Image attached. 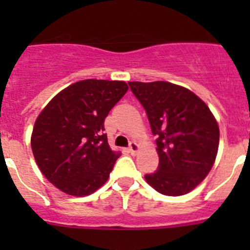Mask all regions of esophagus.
<instances>
[{
    "label": "esophagus",
    "instance_id": "esophagus-1",
    "mask_svg": "<svg viewBox=\"0 0 250 250\" xmlns=\"http://www.w3.org/2000/svg\"><path fill=\"white\" fill-rule=\"evenodd\" d=\"M139 150H140L139 144H136L135 141H131L129 145V152H131V155H136L139 152Z\"/></svg>",
    "mask_w": 250,
    "mask_h": 250
}]
</instances>
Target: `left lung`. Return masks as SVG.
<instances>
[{
    "label": "left lung",
    "mask_w": 250,
    "mask_h": 250,
    "mask_svg": "<svg viewBox=\"0 0 250 250\" xmlns=\"http://www.w3.org/2000/svg\"><path fill=\"white\" fill-rule=\"evenodd\" d=\"M129 86L158 136V170L145 180L164 195L188 194L207 178L218 154L219 126L213 112L193 91L175 83L130 81Z\"/></svg>",
    "instance_id": "left-lung-1"
}]
</instances>
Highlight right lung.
Masks as SVG:
<instances>
[{"label":"right lung","mask_w":250,"mask_h":250,"mask_svg":"<svg viewBox=\"0 0 250 250\" xmlns=\"http://www.w3.org/2000/svg\"><path fill=\"white\" fill-rule=\"evenodd\" d=\"M127 90L124 81H77L40 112L31 147L41 173L57 189L85 196L107 182L120 152L110 147L104 121Z\"/></svg>","instance_id":"right-lung-1"}]
</instances>
